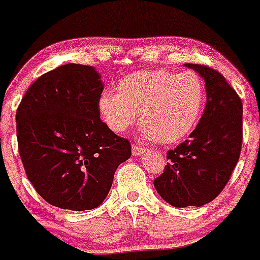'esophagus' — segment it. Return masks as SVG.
Here are the masks:
<instances>
[{"mask_svg": "<svg viewBox=\"0 0 260 260\" xmlns=\"http://www.w3.org/2000/svg\"><path fill=\"white\" fill-rule=\"evenodd\" d=\"M146 152V150L144 148H142V147H138V146H133V155L134 156H142L143 153Z\"/></svg>", "mask_w": 260, "mask_h": 260, "instance_id": "obj_1", "label": "esophagus"}]
</instances>
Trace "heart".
<instances>
[{
	"mask_svg": "<svg viewBox=\"0 0 260 260\" xmlns=\"http://www.w3.org/2000/svg\"><path fill=\"white\" fill-rule=\"evenodd\" d=\"M206 104L203 80L192 71H135L118 82L116 91L99 98V113L108 128L122 134L137 121L141 135L162 144L178 143L197 127Z\"/></svg>",
	"mask_w": 260,
	"mask_h": 260,
	"instance_id": "1",
	"label": "heart"
}]
</instances>
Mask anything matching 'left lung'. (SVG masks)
Segmentation results:
<instances>
[{
    "mask_svg": "<svg viewBox=\"0 0 260 260\" xmlns=\"http://www.w3.org/2000/svg\"><path fill=\"white\" fill-rule=\"evenodd\" d=\"M203 78L206 109L189 139L168 151L156 191L173 207H201L217 197L237 165L242 144V102L220 73L185 63Z\"/></svg>",
    "mask_w": 260,
    "mask_h": 260,
    "instance_id": "obj_1",
    "label": "left lung"
}]
</instances>
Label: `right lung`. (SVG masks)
Listing matches in <instances>:
<instances>
[{"instance_id":"add662e5","label":"right lung","mask_w":260,"mask_h":260,"mask_svg":"<svg viewBox=\"0 0 260 260\" xmlns=\"http://www.w3.org/2000/svg\"><path fill=\"white\" fill-rule=\"evenodd\" d=\"M103 89L93 66L66 63L35 80L18 107V147L27 177L41 198L62 210L99 207L118 165L132 156L127 139L100 119Z\"/></svg>"}]
</instances>
